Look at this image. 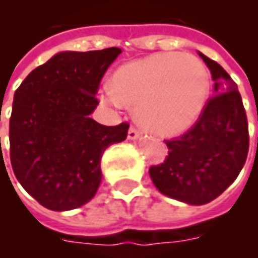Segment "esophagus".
Here are the masks:
<instances>
[{
    "mask_svg": "<svg viewBox=\"0 0 258 258\" xmlns=\"http://www.w3.org/2000/svg\"><path fill=\"white\" fill-rule=\"evenodd\" d=\"M138 137H140V131L135 128V127H133V125H131L128 130V140H137Z\"/></svg>",
    "mask_w": 258,
    "mask_h": 258,
    "instance_id": "1",
    "label": "esophagus"
}]
</instances>
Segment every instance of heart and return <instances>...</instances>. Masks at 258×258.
<instances>
[{"instance_id": "1", "label": "heart", "mask_w": 258, "mask_h": 258, "mask_svg": "<svg viewBox=\"0 0 258 258\" xmlns=\"http://www.w3.org/2000/svg\"><path fill=\"white\" fill-rule=\"evenodd\" d=\"M209 91V74L199 59L162 52L118 69L112 79V92L105 94V101L137 106V117L146 130L174 137L198 121Z\"/></svg>"}]
</instances>
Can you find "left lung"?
<instances>
[{"label":"left lung","mask_w":258,"mask_h":258,"mask_svg":"<svg viewBox=\"0 0 258 258\" xmlns=\"http://www.w3.org/2000/svg\"><path fill=\"white\" fill-rule=\"evenodd\" d=\"M199 55L210 69L217 94L186 133L164 141L166 160L149 168L163 195L189 205L218 198L236 179L249 152V125L238 85L217 62Z\"/></svg>","instance_id":"8db88e82"}]
</instances>
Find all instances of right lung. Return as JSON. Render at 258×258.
Here are the masks:
<instances>
[{
  "mask_svg": "<svg viewBox=\"0 0 258 258\" xmlns=\"http://www.w3.org/2000/svg\"><path fill=\"white\" fill-rule=\"evenodd\" d=\"M120 53L116 47L59 52L15 91L12 170L27 194L49 210H73L90 202L101 184L103 152L127 138L128 123L103 125L90 117L99 103L102 77Z\"/></svg>",
  "mask_w": 258,
  "mask_h": 258,
  "instance_id": "add662e5",
  "label": "right lung"
}]
</instances>
